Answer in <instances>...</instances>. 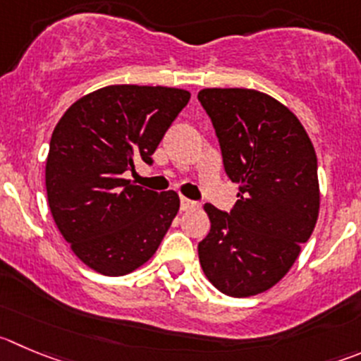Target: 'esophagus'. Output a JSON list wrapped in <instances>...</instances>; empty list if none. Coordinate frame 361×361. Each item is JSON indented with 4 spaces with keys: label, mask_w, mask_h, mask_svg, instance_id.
<instances>
[{
    "label": "esophagus",
    "mask_w": 361,
    "mask_h": 361,
    "mask_svg": "<svg viewBox=\"0 0 361 361\" xmlns=\"http://www.w3.org/2000/svg\"><path fill=\"white\" fill-rule=\"evenodd\" d=\"M195 207H198V204L197 202H193V200H190V198H180V209H183V211H191V209H195Z\"/></svg>",
    "instance_id": "esophagus-1"
}]
</instances>
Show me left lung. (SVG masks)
<instances>
[{"label":"left lung","mask_w":361,"mask_h":361,"mask_svg":"<svg viewBox=\"0 0 361 361\" xmlns=\"http://www.w3.org/2000/svg\"><path fill=\"white\" fill-rule=\"evenodd\" d=\"M214 126L223 166L239 184L230 212L204 209L211 219L198 243L202 269L219 293L248 298L289 273L319 216L317 156L287 106L250 88L198 92Z\"/></svg>","instance_id":"left-lung-1"}]
</instances>
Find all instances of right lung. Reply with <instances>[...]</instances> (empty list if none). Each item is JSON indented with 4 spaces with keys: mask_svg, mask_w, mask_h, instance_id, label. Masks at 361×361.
<instances>
[{
    "mask_svg": "<svg viewBox=\"0 0 361 361\" xmlns=\"http://www.w3.org/2000/svg\"><path fill=\"white\" fill-rule=\"evenodd\" d=\"M191 94L111 85L75 101L54 127L46 161L51 214L75 257L106 276L138 269L177 216L178 195L123 178L152 154Z\"/></svg>",
    "mask_w": 361,
    "mask_h": 361,
    "instance_id": "obj_1",
    "label": "right lung"
}]
</instances>
